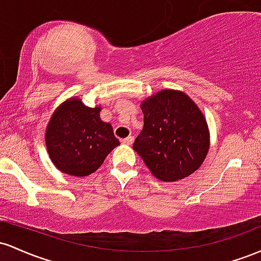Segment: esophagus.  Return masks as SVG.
Returning <instances> with one entry per match:
<instances>
[{"instance_id":"esophagus-1","label":"esophagus","mask_w":261,"mask_h":261,"mask_svg":"<svg viewBox=\"0 0 261 261\" xmlns=\"http://www.w3.org/2000/svg\"><path fill=\"white\" fill-rule=\"evenodd\" d=\"M121 142L123 143V144H128V145H130L132 143L134 142V138L132 136H129V137H127V138H124V139H122Z\"/></svg>"}]
</instances>
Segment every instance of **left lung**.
I'll return each instance as SVG.
<instances>
[{
    "label": "left lung",
    "instance_id": "8db88e82",
    "mask_svg": "<svg viewBox=\"0 0 261 261\" xmlns=\"http://www.w3.org/2000/svg\"><path fill=\"white\" fill-rule=\"evenodd\" d=\"M144 127L133 149L155 177L176 181L196 171L210 148L207 122L191 98L164 90L142 105Z\"/></svg>",
    "mask_w": 261,
    "mask_h": 261
}]
</instances>
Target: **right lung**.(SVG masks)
Returning a JSON list of instances; mask_svg holds the SVG:
<instances>
[{
  "label": "right lung",
  "instance_id": "right-lung-1",
  "mask_svg": "<svg viewBox=\"0 0 261 261\" xmlns=\"http://www.w3.org/2000/svg\"><path fill=\"white\" fill-rule=\"evenodd\" d=\"M99 107H86L80 99L72 98L54 112L46 127L45 143L51 162L60 171L87 176L119 145L111 124L99 118Z\"/></svg>",
  "mask_w": 261,
  "mask_h": 261
}]
</instances>
